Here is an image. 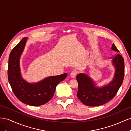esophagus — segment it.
<instances>
[{"label": "esophagus", "mask_w": 131, "mask_h": 131, "mask_svg": "<svg viewBox=\"0 0 131 131\" xmlns=\"http://www.w3.org/2000/svg\"><path fill=\"white\" fill-rule=\"evenodd\" d=\"M77 74V72H76V71H72V72L70 73V75L71 78H75V77H76Z\"/></svg>", "instance_id": "34e87169"}]
</instances>
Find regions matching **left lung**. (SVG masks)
Returning a JSON list of instances; mask_svg holds the SVG:
<instances>
[{"label": "left lung", "instance_id": "1", "mask_svg": "<svg viewBox=\"0 0 131 131\" xmlns=\"http://www.w3.org/2000/svg\"><path fill=\"white\" fill-rule=\"evenodd\" d=\"M111 49L119 52L114 43ZM110 58L112 59V64L115 70L113 80L108 84L98 87L88 74L80 73L77 75L79 85L77 97L84 104L91 106L103 105L112 100L116 94L124 80V59L120 54Z\"/></svg>", "mask_w": 131, "mask_h": 131}]
</instances>
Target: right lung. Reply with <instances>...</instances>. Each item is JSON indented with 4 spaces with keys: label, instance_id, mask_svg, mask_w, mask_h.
Wrapping results in <instances>:
<instances>
[{
    "label": "right lung",
    "instance_id": "obj_1",
    "mask_svg": "<svg viewBox=\"0 0 131 131\" xmlns=\"http://www.w3.org/2000/svg\"><path fill=\"white\" fill-rule=\"evenodd\" d=\"M27 40V37L23 38L11 51L7 70L8 80L16 97L23 103L39 106L52 98L57 85L66 78L67 73L47 77L35 83L28 82L23 79L19 60Z\"/></svg>",
    "mask_w": 131,
    "mask_h": 131
}]
</instances>
